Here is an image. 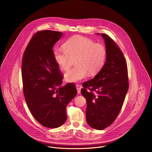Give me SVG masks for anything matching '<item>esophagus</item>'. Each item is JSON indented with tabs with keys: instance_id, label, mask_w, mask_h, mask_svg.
Returning a JSON list of instances; mask_svg holds the SVG:
<instances>
[{
	"instance_id": "obj_1",
	"label": "esophagus",
	"mask_w": 152,
	"mask_h": 152,
	"mask_svg": "<svg viewBox=\"0 0 152 152\" xmlns=\"http://www.w3.org/2000/svg\"><path fill=\"white\" fill-rule=\"evenodd\" d=\"M81 88H82V86H81L80 85H79V84H77V85H76V89H77V94H79L80 93Z\"/></svg>"
}]
</instances>
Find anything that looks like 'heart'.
<instances>
[{"instance_id": "b5f03b06", "label": "heart", "mask_w": 152, "mask_h": 152, "mask_svg": "<svg viewBox=\"0 0 152 152\" xmlns=\"http://www.w3.org/2000/svg\"><path fill=\"white\" fill-rule=\"evenodd\" d=\"M64 48H55L53 56L56 64L63 70H67L72 59L75 58L74 67L65 74V79L76 82L90 75L96 74L103 67L106 50L101 44L82 36H74L64 44Z\"/></svg>"}]
</instances>
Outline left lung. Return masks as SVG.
Here are the masks:
<instances>
[{
  "instance_id": "obj_1",
  "label": "left lung",
  "mask_w": 152,
  "mask_h": 152,
  "mask_svg": "<svg viewBox=\"0 0 152 152\" xmlns=\"http://www.w3.org/2000/svg\"><path fill=\"white\" fill-rule=\"evenodd\" d=\"M102 36L106 46V62L93 79L83 83L81 89L87 103L86 122L97 130H103L114 121L129 88L127 64L122 52L111 37L104 34Z\"/></svg>"
}]
</instances>
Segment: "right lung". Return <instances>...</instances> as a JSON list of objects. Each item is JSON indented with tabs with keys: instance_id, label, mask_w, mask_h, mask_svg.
<instances>
[{
	"instance_id": "add662e5",
	"label": "right lung",
	"mask_w": 152,
	"mask_h": 152,
	"mask_svg": "<svg viewBox=\"0 0 152 152\" xmlns=\"http://www.w3.org/2000/svg\"><path fill=\"white\" fill-rule=\"evenodd\" d=\"M62 33L50 30L34 35L22 64L23 93L29 109L43 126L56 128L67 120L66 106L76 96L75 83L61 86L63 76L53 56V47Z\"/></svg>"
}]
</instances>
